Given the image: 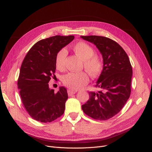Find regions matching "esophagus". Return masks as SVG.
<instances>
[{"mask_svg": "<svg viewBox=\"0 0 152 152\" xmlns=\"http://www.w3.org/2000/svg\"><path fill=\"white\" fill-rule=\"evenodd\" d=\"M77 91H73V90H71V89H68V95H71L73 94H75V93H76Z\"/></svg>", "mask_w": 152, "mask_h": 152, "instance_id": "obj_1", "label": "esophagus"}]
</instances>
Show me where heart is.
I'll return each instance as SVG.
<instances>
[{
  "instance_id": "heart-1",
  "label": "heart",
  "mask_w": 152,
  "mask_h": 152,
  "mask_svg": "<svg viewBox=\"0 0 152 152\" xmlns=\"http://www.w3.org/2000/svg\"><path fill=\"white\" fill-rule=\"evenodd\" d=\"M73 49L75 53L83 60L86 71L92 76H98L103 69V63L100 56L94 53L93 48L84 42L75 44ZM66 51L65 49L60 50L55 57V66L57 69L62 71L65 68ZM89 82V76L85 71L74 73L71 72L63 76V83L69 88L77 90L81 88Z\"/></svg>"
}]
</instances>
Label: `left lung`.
<instances>
[{
    "mask_svg": "<svg viewBox=\"0 0 152 152\" xmlns=\"http://www.w3.org/2000/svg\"><path fill=\"white\" fill-rule=\"evenodd\" d=\"M96 45L103 60V68L95 87L89 92V99L82 105L84 113L93 119L105 121L113 117L130 97L132 69L128 56L116 42L99 36H81Z\"/></svg>",
    "mask_w": 152,
    "mask_h": 152,
    "instance_id": "1",
    "label": "left lung"
}]
</instances>
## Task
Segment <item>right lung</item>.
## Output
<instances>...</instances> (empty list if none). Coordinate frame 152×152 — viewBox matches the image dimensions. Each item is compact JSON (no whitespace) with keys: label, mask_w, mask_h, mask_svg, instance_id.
I'll use <instances>...</instances> for the list:
<instances>
[{"label":"right lung","mask_w":152,"mask_h":152,"mask_svg":"<svg viewBox=\"0 0 152 152\" xmlns=\"http://www.w3.org/2000/svg\"><path fill=\"white\" fill-rule=\"evenodd\" d=\"M74 38L55 36L42 39L31 48L23 61L17 85L24 107L36 121L50 123L64 113L67 91L60 87L55 93L49 82L55 76L56 55Z\"/></svg>","instance_id":"right-lung-1"}]
</instances>
